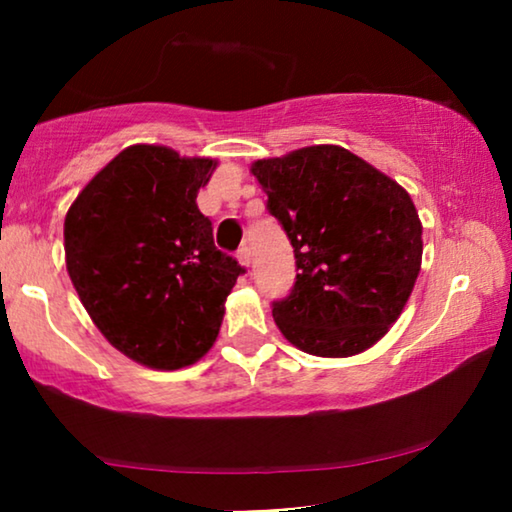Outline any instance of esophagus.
<instances>
[{
	"instance_id": "1",
	"label": "esophagus",
	"mask_w": 512,
	"mask_h": 512,
	"mask_svg": "<svg viewBox=\"0 0 512 512\" xmlns=\"http://www.w3.org/2000/svg\"><path fill=\"white\" fill-rule=\"evenodd\" d=\"M237 261H240L244 268H249V263H251V249L249 247H242L240 251H237Z\"/></svg>"
}]
</instances>
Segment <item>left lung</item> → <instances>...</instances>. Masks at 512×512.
<instances>
[{
  "label": "left lung",
  "mask_w": 512,
  "mask_h": 512,
  "mask_svg": "<svg viewBox=\"0 0 512 512\" xmlns=\"http://www.w3.org/2000/svg\"><path fill=\"white\" fill-rule=\"evenodd\" d=\"M296 256V282L272 303L284 338L314 356H352L401 317L422 265V223L410 195L342 146L256 160Z\"/></svg>",
  "instance_id": "1"
}]
</instances>
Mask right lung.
<instances>
[{"instance_id":"1","label":"right lung","mask_w":512,"mask_h":512,"mask_svg":"<svg viewBox=\"0 0 512 512\" xmlns=\"http://www.w3.org/2000/svg\"><path fill=\"white\" fill-rule=\"evenodd\" d=\"M209 158L137 144L97 172L65 219L67 272L104 338L158 370L209 352L244 268L214 247L198 191Z\"/></svg>"}]
</instances>
